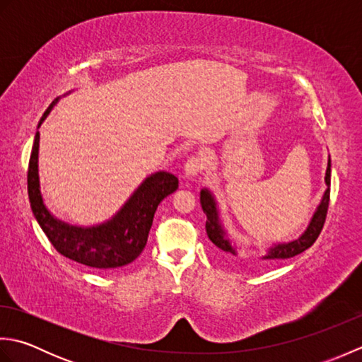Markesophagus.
I'll return each instance as SVG.
<instances>
[{"mask_svg":"<svg viewBox=\"0 0 362 362\" xmlns=\"http://www.w3.org/2000/svg\"><path fill=\"white\" fill-rule=\"evenodd\" d=\"M205 169V158L201 156V153H196V156H191L187 163H185V175L187 177H194L197 174H201Z\"/></svg>","mask_w":362,"mask_h":362,"instance_id":"obj_1","label":"esophagus"}]
</instances>
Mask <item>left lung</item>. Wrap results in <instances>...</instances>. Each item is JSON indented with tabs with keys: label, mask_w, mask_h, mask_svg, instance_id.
<instances>
[{
	"label": "left lung",
	"mask_w": 362,
	"mask_h": 362,
	"mask_svg": "<svg viewBox=\"0 0 362 362\" xmlns=\"http://www.w3.org/2000/svg\"><path fill=\"white\" fill-rule=\"evenodd\" d=\"M325 182H327L328 188L325 191L320 205L317 206V211L314 213V216L310 222L308 228H306V232L296 241H291L288 244L274 245V247L269 250V253L264 257L266 259L292 258V257L298 255V253L305 252L306 249H310L311 245L316 243V240L322 232V228H324L327 213H328V205H329V183H332V165H329V160H328ZM201 205H202V210L206 216L205 230H206V235H209V238H210V241L216 245V247H219L222 252H226L227 255H236V252L232 247V244H230V241L226 238V232L221 227L218 210H216V202H214V199L210 194V191H206V189L201 191Z\"/></svg>",
	"instance_id": "left-lung-1"
}]
</instances>
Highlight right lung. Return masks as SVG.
Instances as JSON below:
<instances>
[{"label": "right lung", "mask_w": 362, "mask_h": 362, "mask_svg": "<svg viewBox=\"0 0 362 362\" xmlns=\"http://www.w3.org/2000/svg\"><path fill=\"white\" fill-rule=\"evenodd\" d=\"M56 103L57 99L46 109L38 127ZM38 141L40 134L37 132L28 166V196L38 226L52 247L60 255L95 269H115L132 263L148 243L158 204L179 188V179L169 173L153 174L109 222L90 228L73 227L57 221L43 204L38 183Z\"/></svg>", "instance_id": "1"}]
</instances>
